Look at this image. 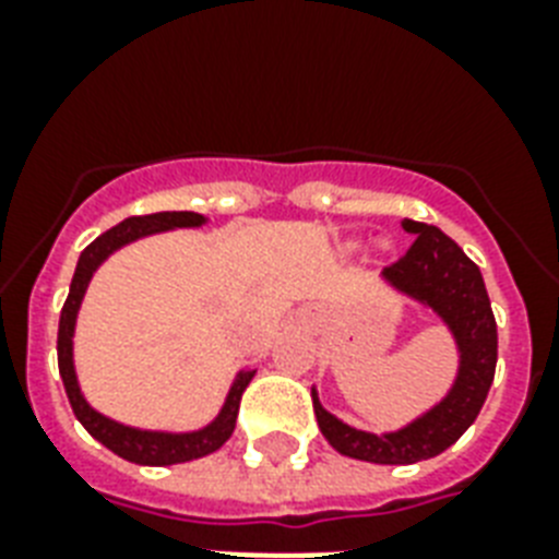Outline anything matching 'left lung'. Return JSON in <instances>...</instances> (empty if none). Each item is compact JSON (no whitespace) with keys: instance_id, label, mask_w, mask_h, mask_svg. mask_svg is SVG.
Returning <instances> with one entry per match:
<instances>
[{"instance_id":"1","label":"left lung","mask_w":559,"mask_h":559,"mask_svg":"<svg viewBox=\"0 0 559 559\" xmlns=\"http://www.w3.org/2000/svg\"><path fill=\"white\" fill-rule=\"evenodd\" d=\"M403 228L415 235V243L397 263L385 266L382 278L441 316L459 345V373L441 403L397 432L382 435L342 424L313 389L316 420L328 443L348 459L371 464H415L441 455L473 426L496 373V319L478 266L438 226L403 219Z\"/></svg>"}]
</instances>
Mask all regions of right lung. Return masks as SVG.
I'll use <instances>...</instances> for the list:
<instances>
[{
	"instance_id": "1",
	"label": "right lung",
	"mask_w": 559,
	"mask_h": 559,
	"mask_svg": "<svg viewBox=\"0 0 559 559\" xmlns=\"http://www.w3.org/2000/svg\"><path fill=\"white\" fill-rule=\"evenodd\" d=\"M205 223L202 214L193 211H159V214H144V217H127L124 223H118L100 237H95L78 258V270H74L72 287H69V298H66L63 310H60V331H57V366H60V377H63L66 394L72 403L74 417L81 420L83 429L100 441L107 450L121 455L124 461L133 464H144V467H168V464H182V461L202 459L217 452L223 443L231 438L237 424V408H240V397H243L246 385L252 382L254 371H240L228 389V397L219 408V415L211 420L209 426H202L197 432H153V429H135V426H124L112 420V417L100 415L86 403L78 385V373H74L72 359V336L74 322H78V310H81L83 293L90 287L92 275L100 263L107 261L109 254L121 249V246L133 243L139 237L156 235V231H168V228H197Z\"/></svg>"
}]
</instances>
